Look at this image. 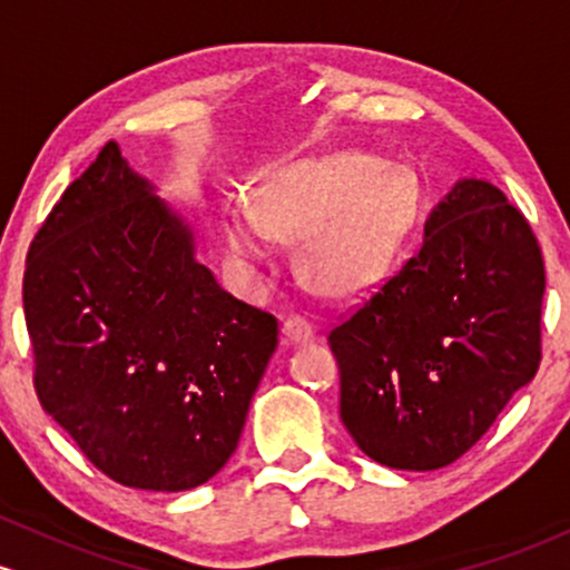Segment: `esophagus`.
Segmentation results:
<instances>
[{"label":"esophagus","instance_id":"esophagus-1","mask_svg":"<svg viewBox=\"0 0 570 570\" xmlns=\"http://www.w3.org/2000/svg\"><path fill=\"white\" fill-rule=\"evenodd\" d=\"M283 334L291 344H306L315 338V325H312L309 320L302 315H293L283 323Z\"/></svg>","mask_w":570,"mask_h":570}]
</instances>
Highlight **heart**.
Instances as JSON below:
<instances>
[{
	"mask_svg": "<svg viewBox=\"0 0 570 570\" xmlns=\"http://www.w3.org/2000/svg\"><path fill=\"white\" fill-rule=\"evenodd\" d=\"M414 217V190L393 166L361 153L291 164L255 190L250 217L226 215L220 236L250 268L268 239H302L298 272L325 298H355L382 279Z\"/></svg>",
	"mask_w": 570,
	"mask_h": 570,
	"instance_id": "obj_1",
	"label": "heart"
}]
</instances>
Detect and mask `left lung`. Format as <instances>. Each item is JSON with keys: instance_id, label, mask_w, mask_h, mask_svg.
I'll list each match as a JSON object with an SVG mask.
<instances>
[{"instance_id": "left-lung-1", "label": "left lung", "mask_w": 570, "mask_h": 570, "mask_svg": "<svg viewBox=\"0 0 570 570\" xmlns=\"http://www.w3.org/2000/svg\"><path fill=\"white\" fill-rule=\"evenodd\" d=\"M543 285L525 215L488 180H460L420 253L328 331L355 444L401 471L469 452L539 371Z\"/></svg>"}]
</instances>
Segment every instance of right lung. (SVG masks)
<instances>
[{
	"label": "right lung",
	"mask_w": 570,
	"mask_h": 570,
	"mask_svg": "<svg viewBox=\"0 0 570 570\" xmlns=\"http://www.w3.org/2000/svg\"><path fill=\"white\" fill-rule=\"evenodd\" d=\"M23 312L45 412L101 474L199 488L239 444L277 320L194 258V234L107 142L45 217Z\"/></svg>",
	"instance_id": "1"
}]
</instances>
